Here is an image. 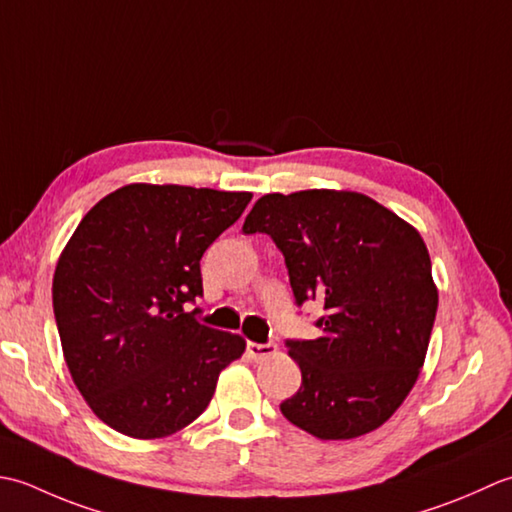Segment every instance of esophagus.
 Wrapping results in <instances>:
<instances>
[{
	"mask_svg": "<svg viewBox=\"0 0 512 512\" xmlns=\"http://www.w3.org/2000/svg\"><path fill=\"white\" fill-rule=\"evenodd\" d=\"M247 353H249V358H254V360H265L269 356H274L276 344L274 342H267V344L247 342Z\"/></svg>",
	"mask_w": 512,
	"mask_h": 512,
	"instance_id": "obj_1",
	"label": "esophagus"
}]
</instances>
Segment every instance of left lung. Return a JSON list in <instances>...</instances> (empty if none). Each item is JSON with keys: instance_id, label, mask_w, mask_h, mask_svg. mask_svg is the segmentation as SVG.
<instances>
[{"instance_id": "left-lung-1", "label": "left lung", "mask_w": 512, "mask_h": 512, "mask_svg": "<svg viewBox=\"0 0 512 512\" xmlns=\"http://www.w3.org/2000/svg\"><path fill=\"white\" fill-rule=\"evenodd\" d=\"M243 232L274 238L298 305L327 309L316 340L287 342L302 384L280 411L318 440L380 429L417 382L437 314L420 232L349 190L265 194Z\"/></svg>"}]
</instances>
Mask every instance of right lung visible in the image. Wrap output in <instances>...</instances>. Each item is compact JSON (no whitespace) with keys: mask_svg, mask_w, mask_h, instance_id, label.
<instances>
[{"mask_svg":"<svg viewBox=\"0 0 512 512\" xmlns=\"http://www.w3.org/2000/svg\"><path fill=\"white\" fill-rule=\"evenodd\" d=\"M252 192L130 183L81 218L52 276L64 360L101 422L161 440L210 404L245 338L185 314L203 296L201 258Z\"/></svg>","mask_w":512,"mask_h":512,"instance_id":"1","label":"right lung"}]
</instances>
